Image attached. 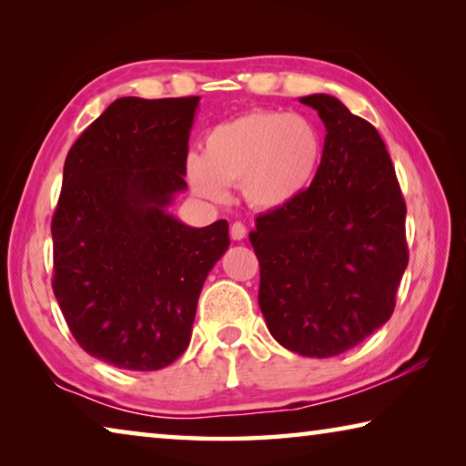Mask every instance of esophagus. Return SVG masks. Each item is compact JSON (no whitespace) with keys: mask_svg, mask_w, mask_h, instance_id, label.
<instances>
[{"mask_svg":"<svg viewBox=\"0 0 466 466\" xmlns=\"http://www.w3.org/2000/svg\"><path fill=\"white\" fill-rule=\"evenodd\" d=\"M230 236H232V240H244L247 238V226H244L242 222H234L230 226Z\"/></svg>","mask_w":466,"mask_h":466,"instance_id":"1","label":"esophagus"}]
</instances>
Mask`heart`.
Returning a JSON list of instances; mask_svg holds the SVG:
<instances>
[{"label": "heart", "instance_id": "1", "mask_svg": "<svg viewBox=\"0 0 466 466\" xmlns=\"http://www.w3.org/2000/svg\"><path fill=\"white\" fill-rule=\"evenodd\" d=\"M322 137L299 115L252 110L211 129L203 156L188 157L187 177L197 195L226 199L228 187L240 185L257 209H279L298 199L317 177Z\"/></svg>", "mask_w": 466, "mask_h": 466}]
</instances>
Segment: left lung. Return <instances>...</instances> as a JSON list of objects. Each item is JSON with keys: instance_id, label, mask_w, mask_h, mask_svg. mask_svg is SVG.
I'll return each mask as SVG.
<instances>
[{"instance_id": "obj_1", "label": "left lung", "mask_w": 466, "mask_h": 466, "mask_svg": "<svg viewBox=\"0 0 466 466\" xmlns=\"http://www.w3.org/2000/svg\"><path fill=\"white\" fill-rule=\"evenodd\" d=\"M327 127L317 177L248 234L258 306L275 341L306 358L339 356L380 329L409 263L405 199L382 137L329 94L299 98Z\"/></svg>"}]
</instances>
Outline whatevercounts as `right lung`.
Returning <instances> with one entry per match:
<instances>
[{
	"label": "right lung",
	"instance_id": "right-lung-1",
	"mask_svg": "<svg viewBox=\"0 0 466 466\" xmlns=\"http://www.w3.org/2000/svg\"><path fill=\"white\" fill-rule=\"evenodd\" d=\"M199 96L115 100L69 149L53 214V291L77 345L110 366L167 368L191 341L228 222L168 214L185 191Z\"/></svg>",
	"mask_w": 466,
	"mask_h": 466
}]
</instances>
